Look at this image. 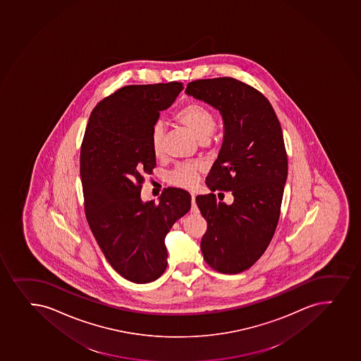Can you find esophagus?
I'll return each instance as SVG.
<instances>
[{"label":"esophagus","mask_w":361,"mask_h":361,"mask_svg":"<svg viewBox=\"0 0 361 361\" xmlns=\"http://www.w3.org/2000/svg\"><path fill=\"white\" fill-rule=\"evenodd\" d=\"M190 211H192L193 214H198L199 212L198 207H197V204H195V197L193 195H192V207H190Z\"/></svg>","instance_id":"obj_1"}]
</instances>
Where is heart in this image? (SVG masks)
I'll use <instances>...</instances> for the list:
<instances>
[{
    "mask_svg": "<svg viewBox=\"0 0 361 361\" xmlns=\"http://www.w3.org/2000/svg\"><path fill=\"white\" fill-rule=\"evenodd\" d=\"M176 120L185 126L190 133L195 135L200 142H209L216 127L214 114L200 104H188L183 106L176 114ZM163 138H164V126L162 122L154 123L151 130V150L156 157H159L163 151ZM203 171V166L199 163H187L175 166L168 175V180L174 186L183 188H193L198 183L199 174Z\"/></svg>",
    "mask_w": 361,
    "mask_h": 361,
    "instance_id": "1",
    "label": "heart"
}]
</instances>
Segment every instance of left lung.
Instances as JSON below:
<instances>
[{"mask_svg":"<svg viewBox=\"0 0 361 361\" xmlns=\"http://www.w3.org/2000/svg\"><path fill=\"white\" fill-rule=\"evenodd\" d=\"M186 94L222 116V146L205 183L234 195L231 205L215 195L195 198L207 222L202 253L216 271L239 274L262 257L280 219L288 175L282 128L270 102L233 78L192 81Z\"/></svg>","mask_w":361,"mask_h":361,"instance_id":"left-lung-1","label":"left lung"}]
</instances>
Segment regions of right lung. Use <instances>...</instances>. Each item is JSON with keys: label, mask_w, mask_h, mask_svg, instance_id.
<instances>
[{"label": "right lung", "mask_w": 361, "mask_h": 361, "mask_svg": "<svg viewBox=\"0 0 361 361\" xmlns=\"http://www.w3.org/2000/svg\"><path fill=\"white\" fill-rule=\"evenodd\" d=\"M183 90L176 81L122 87L92 110L81 144L86 219L108 263L133 283L162 275L164 239L190 209L181 188H166L158 203L140 197L142 175L156 166L151 130Z\"/></svg>", "instance_id": "right-lung-1"}]
</instances>
